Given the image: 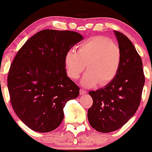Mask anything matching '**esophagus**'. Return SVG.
I'll use <instances>...</instances> for the list:
<instances>
[{
    "label": "esophagus",
    "mask_w": 152,
    "mask_h": 152,
    "mask_svg": "<svg viewBox=\"0 0 152 152\" xmlns=\"http://www.w3.org/2000/svg\"><path fill=\"white\" fill-rule=\"evenodd\" d=\"M79 93H80V95H85L86 94V91H85L84 90H82V89H81L80 90H79Z\"/></svg>",
    "instance_id": "1"
}]
</instances>
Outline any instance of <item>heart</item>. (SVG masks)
I'll list each match as a JSON object with an SVG mask.
<instances>
[{"label": "heart", "mask_w": 152, "mask_h": 152, "mask_svg": "<svg viewBox=\"0 0 152 152\" xmlns=\"http://www.w3.org/2000/svg\"><path fill=\"white\" fill-rule=\"evenodd\" d=\"M69 77L77 79L85 70L81 85L87 88L104 86L117 76L121 64V51L117 44L108 37L96 36L87 39L79 46L78 53L70 49L65 57Z\"/></svg>", "instance_id": "obj_1"}]
</instances>
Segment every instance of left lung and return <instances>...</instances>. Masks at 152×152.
Here are the masks:
<instances>
[{
	"mask_svg": "<svg viewBox=\"0 0 152 152\" xmlns=\"http://www.w3.org/2000/svg\"><path fill=\"white\" fill-rule=\"evenodd\" d=\"M121 51V64L117 76L104 87L89 92L93 99L87 111L90 126L108 133L122 127L135 114L141 100L145 77L142 62L132 42L114 31Z\"/></svg>",
	"mask_w": 152,
	"mask_h": 152,
	"instance_id": "left-lung-1",
	"label": "left lung"
}]
</instances>
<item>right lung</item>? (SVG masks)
I'll return each mask as SVG.
<instances>
[{
	"label": "right lung",
	"mask_w": 152,
	"mask_h": 152,
	"mask_svg": "<svg viewBox=\"0 0 152 152\" xmlns=\"http://www.w3.org/2000/svg\"><path fill=\"white\" fill-rule=\"evenodd\" d=\"M83 39L77 32L45 29L17 53L7 85L14 111L31 129L48 132L57 128L66 103L79 96V87L67 75L65 57Z\"/></svg>",
	"instance_id": "obj_1"
}]
</instances>
